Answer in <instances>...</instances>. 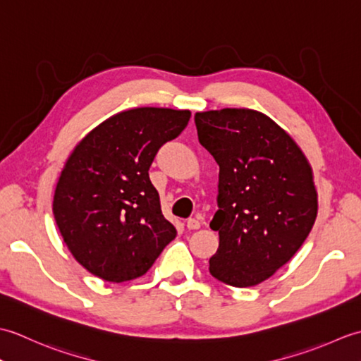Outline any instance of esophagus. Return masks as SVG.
<instances>
[{"instance_id": "obj_1", "label": "esophagus", "mask_w": 361, "mask_h": 361, "mask_svg": "<svg viewBox=\"0 0 361 361\" xmlns=\"http://www.w3.org/2000/svg\"><path fill=\"white\" fill-rule=\"evenodd\" d=\"M186 226H188V229H198L200 228V221H198L197 219H189L186 221Z\"/></svg>"}]
</instances>
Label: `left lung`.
Wrapping results in <instances>:
<instances>
[{
  "label": "left lung",
  "instance_id": "8db88e82",
  "mask_svg": "<svg viewBox=\"0 0 361 361\" xmlns=\"http://www.w3.org/2000/svg\"><path fill=\"white\" fill-rule=\"evenodd\" d=\"M198 141L219 164L214 278L233 287L267 281L301 248L318 194L304 152L267 114L251 109L195 113Z\"/></svg>",
  "mask_w": 361,
  "mask_h": 361
}]
</instances>
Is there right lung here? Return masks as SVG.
<instances>
[{
  "instance_id": "obj_1",
  "label": "right lung",
  "mask_w": 361,
  "mask_h": 361,
  "mask_svg": "<svg viewBox=\"0 0 361 361\" xmlns=\"http://www.w3.org/2000/svg\"><path fill=\"white\" fill-rule=\"evenodd\" d=\"M189 110L137 106L82 137L59 176L52 212L68 250L91 274L126 282L147 273L176 229L149 178L157 152L175 140Z\"/></svg>"
}]
</instances>
